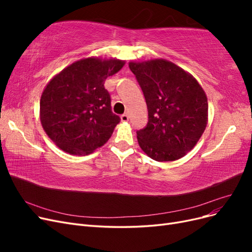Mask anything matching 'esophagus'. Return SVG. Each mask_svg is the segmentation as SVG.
<instances>
[{
	"label": "esophagus",
	"mask_w": 252,
	"mask_h": 252,
	"mask_svg": "<svg viewBox=\"0 0 252 252\" xmlns=\"http://www.w3.org/2000/svg\"><path fill=\"white\" fill-rule=\"evenodd\" d=\"M128 120H129V118H128V116H127L126 113L122 114V116H121V121H122V122H127Z\"/></svg>",
	"instance_id": "1"
}]
</instances>
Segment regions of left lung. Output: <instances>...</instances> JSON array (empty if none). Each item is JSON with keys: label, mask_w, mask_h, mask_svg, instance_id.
Segmentation results:
<instances>
[{"label": "left lung", "mask_w": 252, "mask_h": 252, "mask_svg": "<svg viewBox=\"0 0 252 252\" xmlns=\"http://www.w3.org/2000/svg\"><path fill=\"white\" fill-rule=\"evenodd\" d=\"M146 100L148 123L136 131L142 150L158 162L175 161L191 150L208 122L205 91L191 74L164 59L130 62Z\"/></svg>", "instance_id": "obj_1"}]
</instances>
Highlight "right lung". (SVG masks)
Masks as SVG:
<instances>
[{"mask_svg": "<svg viewBox=\"0 0 252 252\" xmlns=\"http://www.w3.org/2000/svg\"><path fill=\"white\" fill-rule=\"evenodd\" d=\"M124 65L118 59H82L49 81L41 96L40 120L59 148L85 156L110 139L121 119L111 111L104 83Z\"/></svg>", "mask_w": 252, "mask_h": 252, "instance_id": "obj_1", "label": "right lung"}]
</instances>
